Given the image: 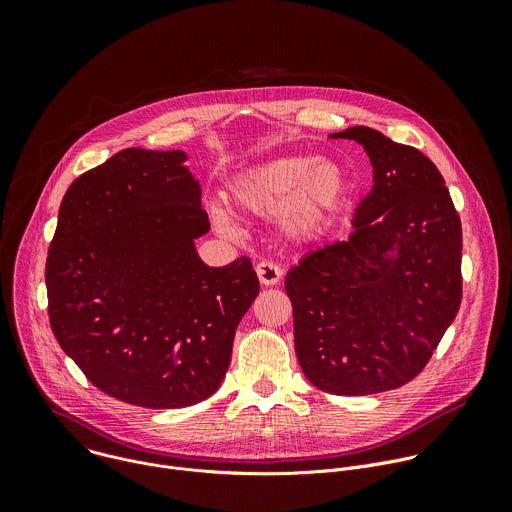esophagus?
Instances as JSON below:
<instances>
[{
  "label": "esophagus",
  "instance_id": "1",
  "mask_svg": "<svg viewBox=\"0 0 512 512\" xmlns=\"http://www.w3.org/2000/svg\"><path fill=\"white\" fill-rule=\"evenodd\" d=\"M255 271H257V277H259L261 285H275V283H279V279H281V275H283L281 267L275 265V263H271V261H261V263H257Z\"/></svg>",
  "mask_w": 512,
  "mask_h": 512
}]
</instances>
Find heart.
Wrapping results in <instances>:
<instances>
[{
    "label": "heart",
    "mask_w": 512,
    "mask_h": 512,
    "mask_svg": "<svg viewBox=\"0 0 512 512\" xmlns=\"http://www.w3.org/2000/svg\"><path fill=\"white\" fill-rule=\"evenodd\" d=\"M348 196L344 168L328 158L281 156L263 162L241 176L229 188L233 206L251 216H271L287 239L314 237L340 210ZM221 231H231L225 210H214Z\"/></svg>",
    "instance_id": "heart-1"
}]
</instances>
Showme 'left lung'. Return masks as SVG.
Wrapping results in <instances>:
<instances>
[{
    "instance_id": "8db88e82",
    "label": "left lung",
    "mask_w": 512,
    "mask_h": 512,
    "mask_svg": "<svg viewBox=\"0 0 512 512\" xmlns=\"http://www.w3.org/2000/svg\"><path fill=\"white\" fill-rule=\"evenodd\" d=\"M373 188L346 241L310 251L285 277L306 379L332 395H373L417 377L462 302V225L435 164L356 125Z\"/></svg>"
}]
</instances>
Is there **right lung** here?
<instances>
[{
  "instance_id": "add662e5",
  "label": "right lung",
  "mask_w": 512,
  "mask_h": 512,
  "mask_svg": "<svg viewBox=\"0 0 512 512\" xmlns=\"http://www.w3.org/2000/svg\"><path fill=\"white\" fill-rule=\"evenodd\" d=\"M182 150L127 148L66 190L46 259L60 348L103 393L150 409L221 387L237 326L259 294L247 257L208 267L200 182Z\"/></svg>"
}]
</instances>
